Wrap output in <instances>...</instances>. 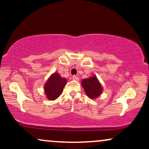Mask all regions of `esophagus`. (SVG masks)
<instances>
[{"label": "esophagus", "mask_w": 149, "mask_h": 149, "mask_svg": "<svg viewBox=\"0 0 149 149\" xmlns=\"http://www.w3.org/2000/svg\"><path fill=\"white\" fill-rule=\"evenodd\" d=\"M72 78H73V80H76V81H78V80H79V78H78V77L76 76H73Z\"/></svg>", "instance_id": "1"}]
</instances>
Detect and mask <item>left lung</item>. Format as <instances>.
Masks as SVG:
<instances>
[{"mask_svg": "<svg viewBox=\"0 0 149 149\" xmlns=\"http://www.w3.org/2000/svg\"><path fill=\"white\" fill-rule=\"evenodd\" d=\"M81 83L85 93L90 98L96 99L102 94V85L96 76H92L88 79H83Z\"/></svg>", "mask_w": 149, "mask_h": 149, "instance_id": "left-lung-1", "label": "left lung"}]
</instances>
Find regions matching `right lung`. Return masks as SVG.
Instances as JSON below:
<instances>
[{
  "mask_svg": "<svg viewBox=\"0 0 149 149\" xmlns=\"http://www.w3.org/2000/svg\"><path fill=\"white\" fill-rule=\"evenodd\" d=\"M66 83V79L61 78L59 73H53L44 87L47 98L49 100H54L58 98L62 93Z\"/></svg>",
  "mask_w": 149,
  "mask_h": 149,
  "instance_id": "1",
  "label": "right lung"
}]
</instances>
